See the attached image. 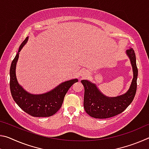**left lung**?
I'll return each mask as SVG.
<instances>
[{"label": "left lung", "instance_id": "1", "mask_svg": "<svg viewBox=\"0 0 149 149\" xmlns=\"http://www.w3.org/2000/svg\"><path fill=\"white\" fill-rule=\"evenodd\" d=\"M126 54L130 58L133 72V78L129 90L125 94L116 97H108L102 94L95 84L87 80H82L85 88L84 106L85 112L95 118H108L123 112L134 99L137 91L138 69L134 50L130 48Z\"/></svg>", "mask_w": 149, "mask_h": 149}]
</instances>
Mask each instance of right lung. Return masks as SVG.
Here are the masks:
<instances>
[{
    "mask_svg": "<svg viewBox=\"0 0 149 149\" xmlns=\"http://www.w3.org/2000/svg\"><path fill=\"white\" fill-rule=\"evenodd\" d=\"M28 37L20 45L18 52L12 60L10 70V88L12 98L25 112L34 117H49L61 108L65 94L72 85L78 81L74 79L62 83L50 91L41 95H33L19 85L16 75V67L20 50L26 43Z\"/></svg>",
    "mask_w": 149,
    "mask_h": 149,
    "instance_id": "obj_1",
    "label": "right lung"
}]
</instances>
